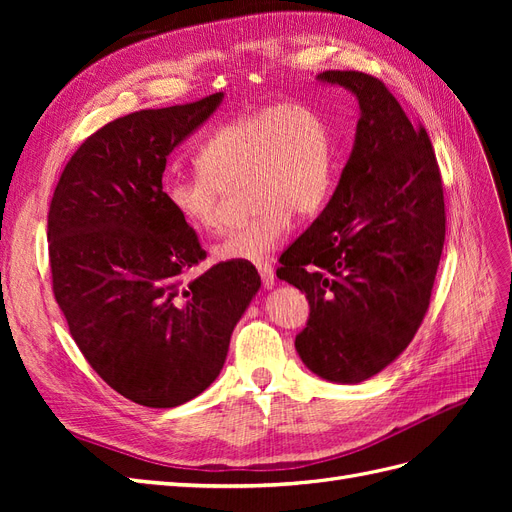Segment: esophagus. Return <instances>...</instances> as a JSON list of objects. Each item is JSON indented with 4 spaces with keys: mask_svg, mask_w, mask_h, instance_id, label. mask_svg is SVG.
<instances>
[{
    "mask_svg": "<svg viewBox=\"0 0 512 512\" xmlns=\"http://www.w3.org/2000/svg\"><path fill=\"white\" fill-rule=\"evenodd\" d=\"M258 273H260V280H262V286H265V290H271L275 286V271H273V267L271 265H260Z\"/></svg>",
    "mask_w": 512,
    "mask_h": 512,
    "instance_id": "obj_1",
    "label": "esophagus"
}]
</instances>
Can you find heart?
<instances>
[{"label": "heart", "mask_w": 512, "mask_h": 512, "mask_svg": "<svg viewBox=\"0 0 512 512\" xmlns=\"http://www.w3.org/2000/svg\"><path fill=\"white\" fill-rule=\"evenodd\" d=\"M198 173L170 179L164 198L177 218L198 232L224 224V192L245 183L254 218L232 230L215 258L267 262L288 235L292 215L307 218L333 185V143L327 123L307 106H267L215 130L196 153Z\"/></svg>", "instance_id": "heart-1"}]
</instances>
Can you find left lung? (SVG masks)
Returning <instances> with one entry per match:
<instances>
[{"mask_svg":"<svg viewBox=\"0 0 512 512\" xmlns=\"http://www.w3.org/2000/svg\"><path fill=\"white\" fill-rule=\"evenodd\" d=\"M316 81L348 89L361 113L329 205L282 254L277 277L312 307L294 339L305 367L359 384L421 327L444 247L442 179L425 128L412 126L384 83L339 70Z\"/></svg>","mask_w":512,"mask_h":512,"instance_id":"8db88e82","label":"left lung"}]
</instances>
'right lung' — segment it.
Segmentation results:
<instances>
[{
  "label": "right lung",
  "instance_id": "obj_1",
  "mask_svg": "<svg viewBox=\"0 0 512 512\" xmlns=\"http://www.w3.org/2000/svg\"><path fill=\"white\" fill-rule=\"evenodd\" d=\"M224 94L138 111L76 149L49 211L53 292L96 374L147 408H175L220 376L230 335L260 290L250 262L207 258L168 207L166 158L218 111Z\"/></svg>",
  "mask_w": 512,
  "mask_h": 512
}]
</instances>
